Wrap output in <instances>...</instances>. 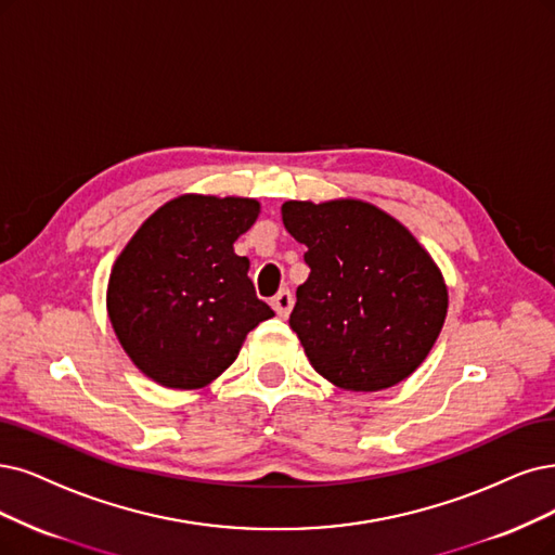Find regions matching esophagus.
Returning a JSON list of instances; mask_svg holds the SVG:
<instances>
[{
	"label": "esophagus",
	"instance_id": "34e87169",
	"mask_svg": "<svg viewBox=\"0 0 555 555\" xmlns=\"http://www.w3.org/2000/svg\"><path fill=\"white\" fill-rule=\"evenodd\" d=\"M293 304H295V299H293V295H291V291H279L274 297H272V309L276 311V315L279 318H288L291 315V311H293Z\"/></svg>",
	"mask_w": 555,
	"mask_h": 555
}]
</instances>
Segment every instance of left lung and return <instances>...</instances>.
<instances>
[{
	"mask_svg": "<svg viewBox=\"0 0 555 555\" xmlns=\"http://www.w3.org/2000/svg\"><path fill=\"white\" fill-rule=\"evenodd\" d=\"M281 217L306 244L311 267L297 288L291 330L315 371L359 393L412 375L448 313L433 256L398 219L365 201H285Z\"/></svg>",
	"mask_w": 555,
	"mask_h": 555,
	"instance_id": "obj_1",
	"label": "left lung"
}]
</instances>
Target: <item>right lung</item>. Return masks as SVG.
Masks as SVG:
<instances>
[{
  "label": "right lung",
  "mask_w": 555,
  "mask_h": 555,
  "mask_svg": "<svg viewBox=\"0 0 555 555\" xmlns=\"http://www.w3.org/2000/svg\"><path fill=\"white\" fill-rule=\"evenodd\" d=\"M256 198L182 194L155 210L116 258L107 313L139 371L167 388H203L274 311L256 297L249 258L233 244Z\"/></svg>",
  "instance_id": "right-lung-1"
}]
</instances>
